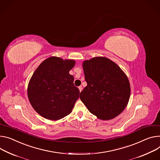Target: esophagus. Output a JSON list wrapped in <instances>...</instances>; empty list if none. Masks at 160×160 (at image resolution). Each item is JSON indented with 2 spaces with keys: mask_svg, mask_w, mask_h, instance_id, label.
<instances>
[{
  "mask_svg": "<svg viewBox=\"0 0 160 160\" xmlns=\"http://www.w3.org/2000/svg\"><path fill=\"white\" fill-rule=\"evenodd\" d=\"M78 89H79V90H80V92H81V91H82V86H79V87H78Z\"/></svg>",
  "mask_w": 160,
  "mask_h": 160,
  "instance_id": "esophagus-1",
  "label": "esophagus"
}]
</instances>
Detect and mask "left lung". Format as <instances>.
Segmentation results:
<instances>
[{
	"label": "left lung",
	"mask_w": 160,
	"mask_h": 160,
	"mask_svg": "<svg viewBox=\"0 0 160 160\" xmlns=\"http://www.w3.org/2000/svg\"><path fill=\"white\" fill-rule=\"evenodd\" d=\"M88 83L80 98L89 111L101 120H110L126 107L130 97L129 80L120 67L104 57L83 62Z\"/></svg>",
	"instance_id": "8db88e82"
}]
</instances>
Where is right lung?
Listing matches in <instances>:
<instances>
[{"label":"right lung","instance_id":"add662e5","mask_svg":"<svg viewBox=\"0 0 160 160\" xmlns=\"http://www.w3.org/2000/svg\"><path fill=\"white\" fill-rule=\"evenodd\" d=\"M75 64L74 60L51 57L34 71L27 94L32 107L42 117L57 121L72 112L80 94L73 76L69 73Z\"/></svg>","mask_w":160,"mask_h":160}]
</instances>
